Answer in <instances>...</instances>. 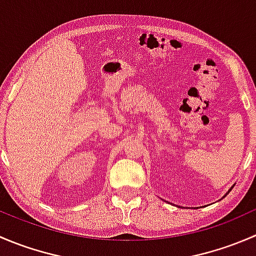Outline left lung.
Returning a JSON list of instances; mask_svg holds the SVG:
<instances>
[{
    "label": "left lung",
    "mask_w": 256,
    "mask_h": 256,
    "mask_svg": "<svg viewBox=\"0 0 256 256\" xmlns=\"http://www.w3.org/2000/svg\"><path fill=\"white\" fill-rule=\"evenodd\" d=\"M232 188H233V187H232Z\"/></svg>",
    "instance_id": "obj_1"
}]
</instances>
